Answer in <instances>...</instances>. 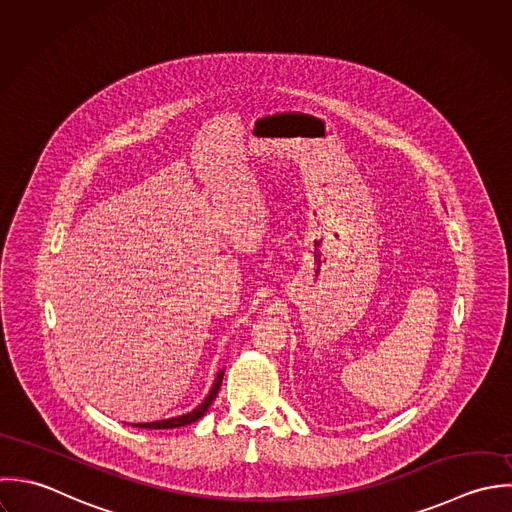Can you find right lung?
<instances>
[{
	"instance_id": "obj_1",
	"label": "right lung",
	"mask_w": 512,
	"mask_h": 512,
	"mask_svg": "<svg viewBox=\"0 0 512 512\" xmlns=\"http://www.w3.org/2000/svg\"><path fill=\"white\" fill-rule=\"evenodd\" d=\"M222 377H224V371H220V373L216 375V381H214V385H212L210 393L206 395V399H204V401H202L194 411H190V413H186V415H180V417L165 419V421L139 423V425H135V427H141V429H174V427H184V425H190V423L198 421V419L208 411L210 403L216 399V393H218V389H220V385H222Z\"/></svg>"
}]
</instances>
